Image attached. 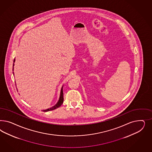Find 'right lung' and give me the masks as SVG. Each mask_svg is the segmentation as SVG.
Instances as JSON below:
<instances>
[{
	"label": "right lung",
	"instance_id": "1",
	"mask_svg": "<svg viewBox=\"0 0 152 152\" xmlns=\"http://www.w3.org/2000/svg\"><path fill=\"white\" fill-rule=\"evenodd\" d=\"M15 58H14V61L13 62H15ZM14 64L13 63V66L14 67ZM14 70V67H13V71ZM13 75H14V72H13ZM63 102H64V93H63V86H62V87L61 88V93H60V98H59V100H58V101L57 102V103L56 104L55 106H52V107H50V108H49V109H46V110H42L43 111H44V112H47V111H49L53 110H55L56 109H57V108H58V107H59L60 106H61V105L62 104V103H63Z\"/></svg>",
	"mask_w": 152,
	"mask_h": 152
}]
</instances>
